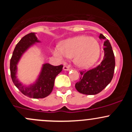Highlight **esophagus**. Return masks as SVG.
I'll return each instance as SVG.
<instances>
[{"label": "esophagus", "mask_w": 132, "mask_h": 132, "mask_svg": "<svg viewBox=\"0 0 132 132\" xmlns=\"http://www.w3.org/2000/svg\"><path fill=\"white\" fill-rule=\"evenodd\" d=\"M63 70H65V71H68V70H70V68L68 66H64Z\"/></svg>", "instance_id": "1"}]
</instances>
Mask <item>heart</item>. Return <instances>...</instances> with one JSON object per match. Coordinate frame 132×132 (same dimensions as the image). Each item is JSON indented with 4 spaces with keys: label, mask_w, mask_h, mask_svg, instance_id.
I'll use <instances>...</instances> for the list:
<instances>
[{
    "label": "heart",
    "mask_w": 132,
    "mask_h": 132,
    "mask_svg": "<svg viewBox=\"0 0 132 132\" xmlns=\"http://www.w3.org/2000/svg\"><path fill=\"white\" fill-rule=\"evenodd\" d=\"M55 56L64 61L66 57H74L77 66L87 68L94 64L98 59L100 48L98 42L87 36H78L63 41L59 47L53 50Z\"/></svg>",
    "instance_id": "heart-1"
}]
</instances>
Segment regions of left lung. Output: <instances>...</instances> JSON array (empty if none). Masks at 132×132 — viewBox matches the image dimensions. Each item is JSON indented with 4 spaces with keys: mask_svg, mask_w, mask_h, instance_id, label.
Instances as JSON below:
<instances>
[{
    "mask_svg": "<svg viewBox=\"0 0 132 132\" xmlns=\"http://www.w3.org/2000/svg\"><path fill=\"white\" fill-rule=\"evenodd\" d=\"M99 38L104 40V57L96 68L87 71H80V80L76 83L75 88L82 94L94 95L100 93L111 82L114 76L115 57L111 45L102 34Z\"/></svg>",
    "mask_w": 132,
    "mask_h": 132,
    "instance_id": "obj_1",
    "label": "left lung"
}]
</instances>
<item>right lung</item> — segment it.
<instances>
[{
    "label": "right lung",
    "instance_id": "1",
    "mask_svg": "<svg viewBox=\"0 0 132 132\" xmlns=\"http://www.w3.org/2000/svg\"><path fill=\"white\" fill-rule=\"evenodd\" d=\"M40 41L34 32L29 33L23 36L16 45L10 60L11 77L14 86L23 94L32 98H43L52 91L56 76L61 72L62 65L55 66L48 63L43 64L38 78L32 84L25 86L17 78V65L25 52L32 45Z\"/></svg>",
    "mask_w": 132,
    "mask_h": 132
}]
</instances>
